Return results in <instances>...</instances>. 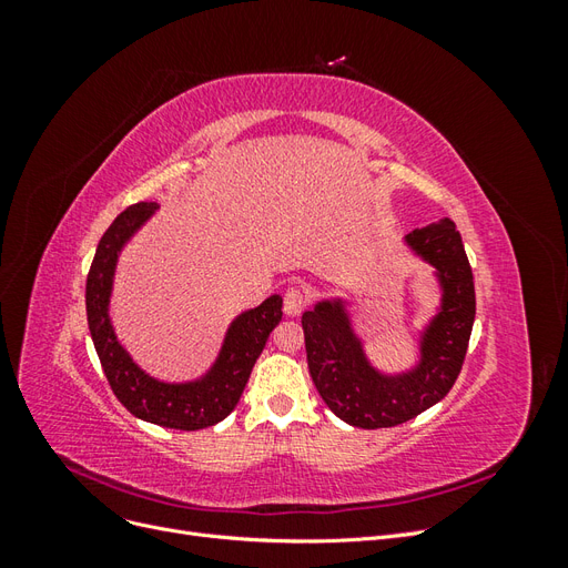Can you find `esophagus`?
I'll list each match as a JSON object with an SVG mask.
<instances>
[{
	"instance_id": "obj_1",
	"label": "esophagus",
	"mask_w": 568,
	"mask_h": 568,
	"mask_svg": "<svg viewBox=\"0 0 568 568\" xmlns=\"http://www.w3.org/2000/svg\"><path fill=\"white\" fill-rule=\"evenodd\" d=\"M307 303L305 291L301 286H288L286 294H284V313L288 317H296L303 313V307Z\"/></svg>"
}]
</instances>
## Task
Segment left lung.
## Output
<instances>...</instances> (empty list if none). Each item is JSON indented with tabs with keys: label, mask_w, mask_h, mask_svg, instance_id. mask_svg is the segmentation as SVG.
Listing matches in <instances>:
<instances>
[{
	"label": "left lung",
	"mask_w": 568,
	"mask_h": 568,
	"mask_svg": "<svg viewBox=\"0 0 568 568\" xmlns=\"http://www.w3.org/2000/svg\"><path fill=\"white\" fill-rule=\"evenodd\" d=\"M403 246L432 267L438 303L417 332L415 365L386 372L374 365L357 332L348 298L332 296L303 313L307 369L338 419L357 428H386L415 419L453 388L476 317L474 274L450 217L403 236Z\"/></svg>",
	"instance_id": "left-lung-1"
}]
</instances>
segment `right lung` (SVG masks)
<instances>
[{
  "mask_svg": "<svg viewBox=\"0 0 568 568\" xmlns=\"http://www.w3.org/2000/svg\"><path fill=\"white\" fill-rule=\"evenodd\" d=\"M156 211L159 203H134L101 236L84 286L88 324L115 398L136 419L178 432H199L225 419L242 398L255 359L261 357L270 332L282 320V296L272 294L257 307L239 313L222 336L211 367L194 379L168 382L149 374L134 363L115 334L111 296L120 253Z\"/></svg>",
  "mask_w": 568,
  "mask_h": 568,
  "instance_id": "right-lung-1",
  "label": "right lung"
}]
</instances>
